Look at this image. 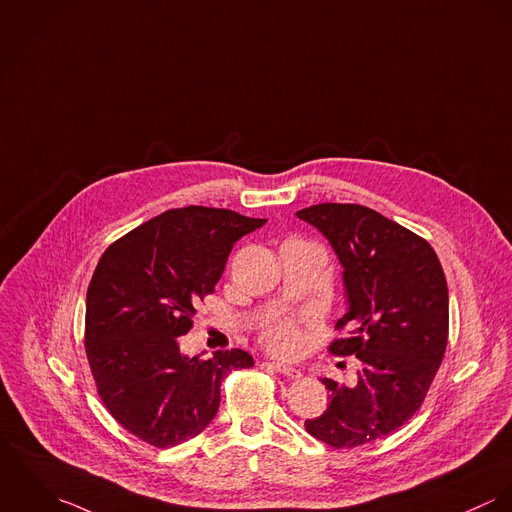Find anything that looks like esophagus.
<instances>
[{"label":"esophagus","mask_w":512,"mask_h":512,"mask_svg":"<svg viewBox=\"0 0 512 512\" xmlns=\"http://www.w3.org/2000/svg\"><path fill=\"white\" fill-rule=\"evenodd\" d=\"M269 367L275 369L277 373H281L284 377H290V379H300V377H302V373H300L298 369H294V367H290V365H284V363H279V361L269 363Z\"/></svg>","instance_id":"obj_1"}]
</instances>
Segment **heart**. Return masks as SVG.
Instances as JSON below:
<instances>
[{"label": "heart", "instance_id": "obj_1", "mask_svg": "<svg viewBox=\"0 0 512 512\" xmlns=\"http://www.w3.org/2000/svg\"><path fill=\"white\" fill-rule=\"evenodd\" d=\"M263 341L277 355H294L302 347V332L294 320H277L263 332Z\"/></svg>", "mask_w": 512, "mask_h": 512}]
</instances>
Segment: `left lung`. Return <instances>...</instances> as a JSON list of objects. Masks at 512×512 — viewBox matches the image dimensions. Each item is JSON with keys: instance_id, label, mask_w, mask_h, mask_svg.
<instances>
[{"instance_id": "1", "label": "left lung", "mask_w": 512, "mask_h": 512, "mask_svg": "<svg viewBox=\"0 0 512 512\" xmlns=\"http://www.w3.org/2000/svg\"><path fill=\"white\" fill-rule=\"evenodd\" d=\"M296 216L334 247L347 312L330 343L334 355L361 361L355 387L322 379L324 414L306 430L332 448H357L400 428L422 406L448 345V284L432 245L359 204H316Z\"/></svg>"}]
</instances>
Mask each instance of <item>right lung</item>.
Returning a JSON list of instances; mask_svg holds the SVG:
<instances>
[{
  "instance_id": "add662e5",
  "label": "right lung",
  "mask_w": 512,
  "mask_h": 512,
  "mask_svg": "<svg viewBox=\"0 0 512 512\" xmlns=\"http://www.w3.org/2000/svg\"><path fill=\"white\" fill-rule=\"evenodd\" d=\"M224 208L169 210L114 241L86 294L84 345L98 395L115 420L155 448L198 436L216 416L220 385L253 357L180 353L196 306L214 292L237 239L265 226Z\"/></svg>"
}]
</instances>
